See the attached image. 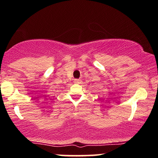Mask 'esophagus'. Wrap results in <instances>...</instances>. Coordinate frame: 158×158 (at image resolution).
Wrapping results in <instances>:
<instances>
[{
	"instance_id": "1",
	"label": "esophagus",
	"mask_w": 158,
	"mask_h": 158,
	"mask_svg": "<svg viewBox=\"0 0 158 158\" xmlns=\"http://www.w3.org/2000/svg\"><path fill=\"white\" fill-rule=\"evenodd\" d=\"M81 79H75V80H74V82L77 83V84H79V83H81Z\"/></svg>"
}]
</instances>
